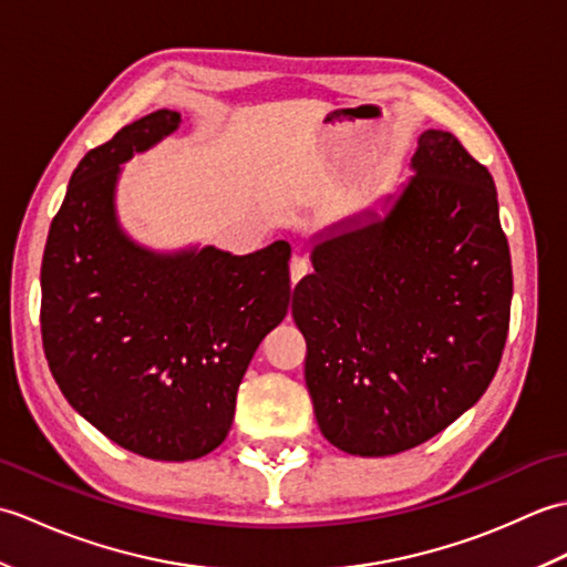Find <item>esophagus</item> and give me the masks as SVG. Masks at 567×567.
<instances>
[{
	"label": "esophagus",
	"mask_w": 567,
	"mask_h": 567,
	"mask_svg": "<svg viewBox=\"0 0 567 567\" xmlns=\"http://www.w3.org/2000/svg\"><path fill=\"white\" fill-rule=\"evenodd\" d=\"M309 272V260L305 256H292L290 260V277H292V285H297L302 277Z\"/></svg>",
	"instance_id": "obj_1"
}]
</instances>
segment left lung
<instances>
[{
    "instance_id": "left-lung-1",
    "label": "left lung",
    "mask_w": 567,
    "mask_h": 567,
    "mask_svg": "<svg viewBox=\"0 0 567 567\" xmlns=\"http://www.w3.org/2000/svg\"><path fill=\"white\" fill-rule=\"evenodd\" d=\"M412 171L388 214L333 226L292 297L319 429L351 455L402 453L451 426L507 343L512 258L495 179L439 128L419 136Z\"/></svg>"
}]
</instances>
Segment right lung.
<instances>
[{
	"instance_id": "right-lung-1",
	"label": "right lung",
	"mask_w": 567,
	"mask_h": 567,
	"mask_svg": "<svg viewBox=\"0 0 567 567\" xmlns=\"http://www.w3.org/2000/svg\"><path fill=\"white\" fill-rule=\"evenodd\" d=\"M179 122L158 110L84 155L41 265L43 351L60 392L106 439L153 461L221 445L250 358L290 307L285 240L248 256L155 252L118 226L122 163Z\"/></svg>"
}]
</instances>
